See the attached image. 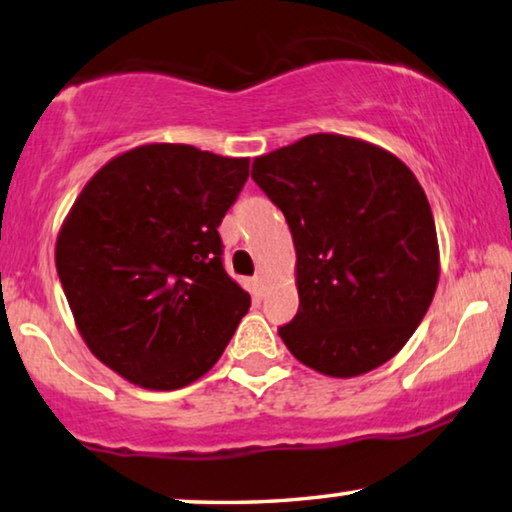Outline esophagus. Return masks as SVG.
<instances>
[{
  "mask_svg": "<svg viewBox=\"0 0 512 512\" xmlns=\"http://www.w3.org/2000/svg\"><path fill=\"white\" fill-rule=\"evenodd\" d=\"M253 287H255V294L257 296H264V292H266V278L262 276V273L253 278Z\"/></svg>",
  "mask_w": 512,
  "mask_h": 512,
  "instance_id": "1",
  "label": "esophagus"
}]
</instances>
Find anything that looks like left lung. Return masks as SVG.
Masks as SVG:
<instances>
[{
    "label": "left lung",
    "mask_w": 512,
    "mask_h": 512,
    "mask_svg": "<svg viewBox=\"0 0 512 512\" xmlns=\"http://www.w3.org/2000/svg\"><path fill=\"white\" fill-rule=\"evenodd\" d=\"M285 213L299 312L278 333L301 363L356 377L400 352L430 308L439 246L414 172L375 144L317 133L255 158Z\"/></svg>",
    "instance_id": "8db88e82"
}]
</instances>
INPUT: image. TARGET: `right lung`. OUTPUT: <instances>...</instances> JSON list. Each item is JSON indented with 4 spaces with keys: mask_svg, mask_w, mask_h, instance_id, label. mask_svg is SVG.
Here are the masks:
<instances>
[{
    "mask_svg": "<svg viewBox=\"0 0 512 512\" xmlns=\"http://www.w3.org/2000/svg\"><path fill=\"white\" fill-rule=\"evenodd\" d=\"M248 158L147 144L94 174L57 239V273L98 361L154 391L213 368L250 308L218 227Z\"/></svg>",
    "mask_w": 512,
    "mask_h": 512,
    "instance_id": "add662e5",
    "label": "right lung"
}]
</instances>
